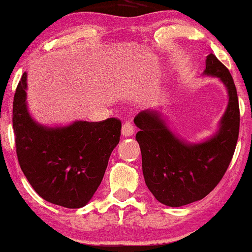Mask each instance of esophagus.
Here are the masks:
<instances>
[{"label": "esophagus", "mask_w": 252, "mask_h": 252, "mask_svg": "<svg viewBox=\"0 0 252 252\" xmlns=\"http://www.w3.org/2000/svg\"><path fill=\"white\" fill-rule=\"evenodd\" d=\"M122 134L124 136H132L134 134V127L130 123H125L122 127Z\"/></svg>", "instance_id": "1"}]
</instances>
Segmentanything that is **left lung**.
Returning <instances> with one entry per match:
<instances>
[{
  "label": "left lung",
  "instance_id": "obj_1",
  "mask_svg": "<svg viewBox=\"0 0 252 252\" xmlns=\"http://www.w3.org/2000/svg\"><path fill=\"white\" fill-rule=\"evenodd\" d=\"M204 74L218 77L229 96L220 128L211 139L192 144L178 139L154 110H144L134 118L140 128L135 137L144 181L157 201L167 206L189 204L210 194L226 173L236 148L240 108L232 75L213 54L206 57Z\"/></svg>",
  "mask_w": 252,
  "mask_h": 252
}]
</instances>
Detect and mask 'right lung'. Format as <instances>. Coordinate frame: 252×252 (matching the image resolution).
Segmentation results:
<instances>
[{"label":"right lung","mask_w":252,"mask_h":252,"mask_svg":"<svg viewBox=\"0 0 252 252\" xmlns=\"http://www.w3.org/2000/svg\"><path fill=\"white\" fill-rule=\"evenodd\" d=\"M27 75L17 86L12 109L16 151L23 173L47 202L79 209L91 201L119 143L122 122H75L46 127L34 122L26 105Z\"/></svg>","instance_id":"1"}]
</instances>
